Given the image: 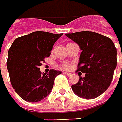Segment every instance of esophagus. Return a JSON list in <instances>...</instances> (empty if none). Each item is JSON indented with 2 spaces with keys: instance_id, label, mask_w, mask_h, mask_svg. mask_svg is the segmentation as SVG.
<instances>
[{
  "instance_id": "obj_1",
  "label": "esophagus",
  "mask_w": 122,
  "mask_h": 122,
  "mask_svg": "<svg viewBox=\"0 0 122 122\" xmlns=\"http://www.w3.org/2000/svg\"><path fill=\"white\" fill-rule=\"evenodd\" d=\"M63 73H64L65 75H71V73L69 72H63Z\"/></svg>"
}]
</instances>
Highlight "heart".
I'll return each instance as SVG.
<instances>
[{
  "mask_svg": "<svg viewBox=\"0 0 122 122\" xmlns=\"http://www.w3.org/2000/svg\"><path fill=\"white\" fill-rule=\"evenodd\" d=\"M63 67L64 68H65V69H67V68H69V65L68 64H63Z\"/></svg>",
  "mask_w": 122,
  "mask_h": 122,
  "instance_id": "obj_1",
  "label": "heart"
}]
</instances>
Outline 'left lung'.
I'll use <instances>...</instances> for the list:
<instances>
[{
	"instance_id": "1",
	"label": "left lung",
	"mask_w": 122,
	"mask_h": 122,
	"mask_svg": "<svg viewBox=\"0 0 122 122\" xmlns=\"http://www.w3.org/2000/svg\"><path fill=\"white\" fill-rule=\"evenodd\" d=\"M65 35L78 44L82 50L77 71L78 82L72 90L78 96L93 99L101 96L109 87L117 67V49L111 39L100 34L85 31Z\"/></svg>"
}]
</instances>
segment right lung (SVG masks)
I'll return each mask as SVG.
<instances>
[{"mask_svg": "<svg viewBox=\"0 0 122 122\" xmlns=\"http://www.w3.org/2000/svg\"><path fill=\"white\" fill-rule=\"evenodd\" d=\"M62 34L34 31L16 38L8 52L7 69L16 93L28 102H38L52 90L55 78L61 71L41 73L39 66L50 55L55 41Z\"/></svg>", "mask_w": 122, "mask_h": 122, "instance_id": "1", "label": "right lung"}]
</instances>
